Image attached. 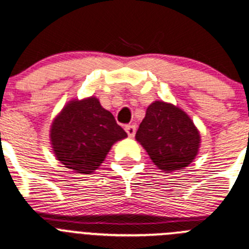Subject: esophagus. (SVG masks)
<instances>
[{"mask_svg":"<svg viewBox=\"0 0 249 249\" xmlns=\"http://www.w3.org/2000/svg\"><path fill=\"white\" fill-rule=\"evenodd\" d=\"M124 129H126L129 138H133L134 134H136V124H127V126L124 127Z\"/></svg>","mask_w":249,"mask_h":249,"instance_id":"1","label":"esophagus"}]
</instances>
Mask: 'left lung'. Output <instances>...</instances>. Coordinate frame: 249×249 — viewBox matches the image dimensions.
<instances>
[{"mask_svg": "<svg viewBox=\"0 0 249 249\" xmlns=\"http://www.w3.org/2000/svg\"><path fill=\"white\" fill-rule=\"evenodd\" d=\"M136 139L162 172L183 170L192 164L200 146V133L178 106L154 101L148 106Z\"/></svg>", "mask_w": 249, "mask_h": 249, "instance_id": "1", "label": "left lung"}]
</instances>
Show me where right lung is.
Masks as SVG:
<instances>
[{"instance_id": "obj_1", "label": "right lung", "mask_w": 249, "mask_h": 249, "mask_svg": "<svg viewBox=\"0 0 249 249\" xmlns=\"http://www.w3.org/2000/svg\"><path fill=\"white\" fill-rule=\"evenodd\" d=\"M126 137L112 113L95 96L68 101L50 128L56 159L72 172L84 175L99 169L111 146Z\"/></svg>"}]
</instances>
